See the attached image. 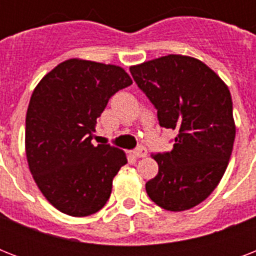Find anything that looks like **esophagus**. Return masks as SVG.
<instances>
[{"label":"esophagus","instance_id":"1","mask_svg":"<svg viewBox=\"0 0 256 256\" xmlns=\"http://www.w3.org/2000/svg\"><path fill=\"white\" fill-rule=\"evenodd\" d=\"M132 154H134V156H136V158H144V156H148V148H144V146H140V148H136V150L132 152Z\"/></svg>","mask_w":256,"mask_h":256}]
</instances>
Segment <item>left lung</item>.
<instances>
[{"instance_id": "1", "label": "left lung", "mask_w": 256, "mask_h": 256, "mask_svg": "<svg viewBox=\"0 0 256 256\" xmlns=\"http://www.w3.org/2000/svg\"><path fill=\"white\" fill-rule=\"evenodd\" d=\"M130 73L156 106L160 126L176 132L171 152L152 156L160 170L146 192L164 210L192 208L215 190L230 160V90L206 64L180 54L132 66Z\"/></svg>"}]
</instances>
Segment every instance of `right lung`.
Segmentation results:
<instances>
[{"mask_svg":"<svg viewBox=\"0 0 256 256\" xmlns=\"http://www.w3.org/2000/svg\"><path fill=\"white\" fill-rule=\"evenodd\" d=\"M132 84L122 68L72 58L36 86L26 112L29 170L48 200L72 216L100 211L126 154L110 144L94 146L96 118L110 96Z\"/></svg>","mask_w":256,"mask_h":256,"instance_id":"1","label":"right lung"}]
</instances>
